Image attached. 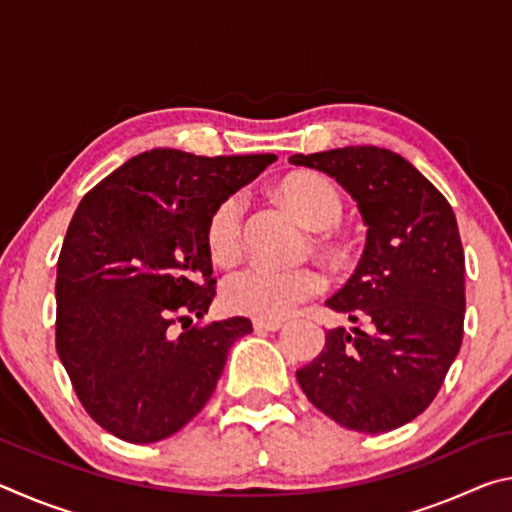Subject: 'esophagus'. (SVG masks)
<instances>
[{
    "label": "esophagus",
    "instance_id": "34e87169",
    "mask_svg": "<svg viewBox=\"0 0 512 512\" xmlns=\"http://www.w3.org/2000/svg\"><path fill=\"white\" fill-rule=\"evenodd\" d=\"M282 320H255L253 327L257 329V332H277V329H282Z\"/></svg>",
    "mask_w": 512,
    "mask_h": 512
}]
</instances>
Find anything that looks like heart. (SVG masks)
<instances>
[{"mask_svg":"<svg viewBox=\"0 0 512 512\" xmlns=\"http://www.w3.org/2000/svg\"><path fill=\"white\" fill-rule=\"evenodd\" d=\"M280 196L302 221L316 230L332 228L343 216V198L332 180L314 171L291 173L280 183ZM246 201L241 194L223 196L207 216L205 244L214 262L232 264L244 250ZM325 275L314 266L275 268L250 264L223 282V300L232 311L259 320L291 316L302 302L325 291Z\"/></svg>","mask_w":512,"mask_h":512,"instance_id":"1","label":"heart"}]
</instances>
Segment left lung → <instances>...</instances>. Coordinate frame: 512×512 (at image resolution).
I'll list each match as a JSON object with an SVG mask.
<instances>
[{"mask_svg": "<svg viewBox=\"0 0 512 512\" xmlns=\"http://www.w3.org/2000/svg\"><path fill=\"white\" fill-rule=\"evenodd\" d=\"M289 162L339 180L368 225L357 271L325 302L363 327L327 329L298 384L345 429L402 427L433 402L463 343L465 255L452 205L409 160L377 146Z\"/></svg>", "mask_w": 512, "mask_h": 512, "instance_id": "left-lung-1", "label": "left lung"}]
</instances>
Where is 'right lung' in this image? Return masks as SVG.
I'll return each mask as SVG.
<instances>
[{
    "instance_id": "add662e5",
    "label": "right lung",
    "mask_w": 512,
    "mask_h": 512,
    "mask_svg": "<svg viewBox=\"0 0 512 512\" xmlns=\"http://www.w3.org/2000/svg\"><path fill=\"white\" fill-rule=\"evenodd\" d=\"M271 162L153 149L76 207L58 257L56 350L83 409L112 436L146 445L183 429L212 397L232 343L253 332L244 316H192L216 296L207 216Z\"/></svg>"
}]
</instances>
